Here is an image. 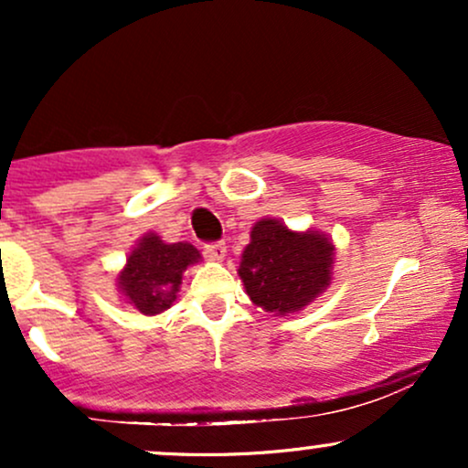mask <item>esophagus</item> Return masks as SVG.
<instances>
[{"label": "esophagus", "mask_w": 468, "mask_h": 468, "mask_svg": "<svg viewBox=\"0 0 468 468\" xmlns=\"http://www.w3.org/2000/svg\"><path fill=\"white\" fill-rule=\"evenodd\" d=\"M204 255H207V260H211V261H222L224 257H227V246H224L222 241L207 244L204 246Z\"/></svg>", "instance_id": "esophagus-1"}]
</instances>
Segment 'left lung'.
<instances>
[{
  "instance_id": "obj_1",
  "label": "left lung",
  "mask_w": 468,
  "mask_h": 468,
  "mask_svg": "<svg viewBox=\"0 0 468 468\" xmlns=\"http://www.w3.org/2000/svg\"><path fill=\"white\" fill-rule=\"evenodd\" d=\"M335 260V241L321 230H292L275 218H261L241 250L238 275L252 303L290 316L325 292Z\"/></svg>"
}]
</instances>
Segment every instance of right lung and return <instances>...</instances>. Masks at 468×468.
<instances>
[{"mask_svg":"<svg viewBox=\"0 0 468 468\" xmlns=\"http://www.w3.org/2000/svg\"><path fill=\"white\" fill-rule=\"evenodd\" d=\"M202 261L200 250L189 241L169 244L149 230L127 255L125 266L116 275L121 299L144 316L169 310L178 299L186 268Z\"/></svg>","mask_w":468,"mask_h":468,"instance_id":"obj_1","label":"right lung"}]
</instances>
